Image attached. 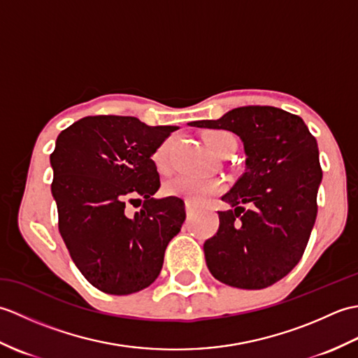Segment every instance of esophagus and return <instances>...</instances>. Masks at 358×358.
Here are the masks:
<instances>
[{
	"label": "esophagus",
	"mask_w": 358,
	"mask_h": 358,
	"mask_svg": "<svg viewBox=\"0 0 358 358\" xmlns=\"http://www.w3.org/2000/svg\"><path fill=\"white\" fill-rule=\"evenodd\" d=\"M186 212H187V215L194 214V206H192L191 201H186Z\"/></svg>",
	"instance_id": "1"
}]
</instances>
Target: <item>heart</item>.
Here are the masks:
<instances>
[{
    "label": "heart",
    "instance_id": "b5f03b06",
    "mask_svg": "<svg viewBox=\"0 0 358 358\" xmlns=\"http://www.w3.org/2000/svg\"><path fill=\"white\" fill-rule=\"evenodd\" d=\"M204 144L214 154L222 157L231 148L237 146L234 135L222 129H214L203 136ZM172 146V140L164 141L154 154V163L159 171L169 169V149ZM223 191V183L218 180H196L191 177H178L164 185V192L169 196H181L194 204H203L210 196H214Z\"/></svg>",
    "mask_w": 358,
    "mask_h": 358
}]
</instances>
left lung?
<instances>
[{
    "instance_id": "8db88e82",
    "label": "left lung",
    "mask_w": 358,
    "mask_h": 358,
    "mask_svg": "<svg viewBox=\"0 0 358 358\" xmlns=\"http://www.w3.org/2000/svg\"><path fill=\"white\" fill-rule=\"evenodd\" d=\"M191 126L237 134L248 157L245 175L222 199L232 209L218 210V231L203 245L210 273L240 289L277 283L301 260L317 218L323 172L315 136L299 115L272 106Z\"/></svg>"
}]
</instances>
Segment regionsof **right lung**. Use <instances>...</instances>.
Wrapping results in <instances>:
<instances>
[{
    "label": "right lung",
    "mask_w": 358,
    "mask_h": 358,
    "mask_svg": "<svg viewBox=\"0 0 358 358\" xmlns=\"http://www.w3.org/2000/svg\"><path fill=\"white\" fill-rule=\"evenodd\" d=\"M173 131L95 115L58 135L50 154L58 229L75 266L101 292L129 295L154 283L185 222L183 200L152 199L159 177L150 157ZM135 198L142 208L129 217L125 204Z\"/></svg>",
    "instance_id": "obj_1"
}]
</instances>
